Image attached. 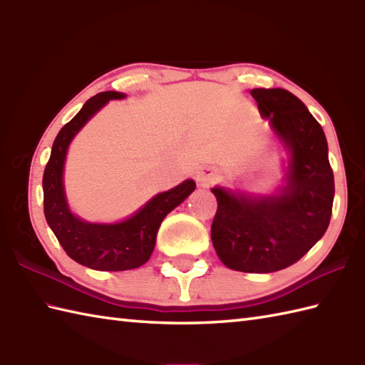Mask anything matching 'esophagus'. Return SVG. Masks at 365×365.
<instances>
[{
  "mask_svg": "<svg viewBox=\"0 0 365 365\" xmlns=\"http://www.w3.org/2000/svg\"><path fill=\"white\" fill-rule=\"evenodd\" d=\"M216 178H218V170L215 168H202L196 175V180L200 187H210Z\"/></svg>",
  "mask_w": 365,
  "mask_h": 365,
  "instance_id": "esophagus-1",
  "label": "esophagus"
}]
</instances>
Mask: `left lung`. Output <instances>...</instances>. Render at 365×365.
<instances>
[{"instance_id": "8db88e82", "label": "left lung", "mask_w": 365, "mask_h": 365, "mask_svg": "<svg viewBox=\"0 0 365 365\" xmlns=\"http://www.w3.org/2000/svg\"><path fill=\"white\" fill-rule=\"evenodd\" d=\"M263 118L290 152L285 185L276 195L212 190L218 210L212 242L221 262L243 273H273L293 265L324 235L334 200V174L323 128L292 92L252 89Z\"/></svg>"}]
</instances>
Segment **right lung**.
I'll list each match as a JSON object with an SVG mask.
<instances>
[{"label":"right lung","mask_w":365,"mask_h":365,"mask_svg":"<svg viewBox=\"0 0 365 365\" xmlns=\"http://www.w3.org/2000/svg\"><path fill=\"white\" fill-rule=\"evenodd\" d=\"M123 97L125 94L122 92L106 91L84 103L80 113L61 128L54 139L42 180L45 220L63 250L75 262L100 271H125L144 265L152 255L161 221L196 188L195 182L185 180L152 197L128 220L115 224L86 222L71 212L63 183L68 144L100 108L110 100Z\"/></svg>","instance_id":"obj_1"}]
</instances>
